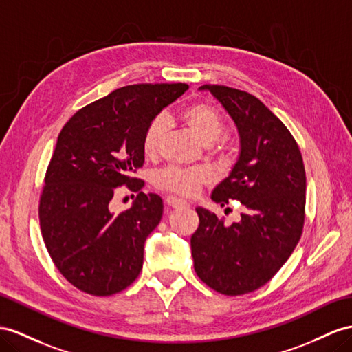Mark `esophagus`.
I'll use <instances>...</instances> for the list:
<instances>
[{"mask_svg":"<svg viewBox=\"0 0 352 352\" xmlns=\"http://www.w3.org/2000/svg\"><path fill=\"white\" fill-rule=\"evenodd\" d=\"M165 201L169 206H173V208H179V206H187L188 205L184 199H182V197H177V196H166Z\"/></svg>","mask_w":352,"mask_h":352,"instance_id":"34e87169","label":"esophagus"}]
</instances>
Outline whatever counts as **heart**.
Returning <instances> with one entry per match:
<instances>
[{
  "mask_svg": "<svg viewBox=\"0 0 352 352\" xmlns=\"http://www.w3.org/2000/svg\"><path fill=\"white\" fill-rule=\"evenodd\" d=\"M182 120L186 123L195 137L205 146L217 141L224 131L223 114L208 102H193L183 108L179 113ZM166 123L164 117H155L142 137V151L147 157L157 155L160 142L164 140ZM211 179V170L204 166H168L157 170L153 177V183L164 190L178 193L183 196H193L201 190V187Z\"/></svg>",
  "mask_w": 352,
  "mask_h": 352,
  "instance_id": "b5f03b06",
  "label": "heart"
}]
</instances>
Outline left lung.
I'll list each match as a JSON object with an SVG mask.
<instances>
[{"mask_svg": "<svg viewBox=\"0 0 352 352\" xmlns=\"http://www.w3.org/2000/svg\"><path fill=\"white\" fill-rule=\"evenodd\" d=\"M201 90L219 99L235 122L241 151L211 199L244 205L241 221L226 226L197 206L192 235L195 270L212 290L239 296L265 285L292 256L305 223L306 175L302 153L285 124L248 92L219 85Z\"/></svg>", "mask_w": 352, "mask_h": 352, "instance_id": "obj_1", "label": "left lung"}]
</instances>
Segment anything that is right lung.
Instances as JSON below:
<instances>
[{
    "label": "right lung",
    "mask_w": 352,
    "mask_h": 352,
    "mask_svg": "<svg viewBox=\"0 0 352 352\" xmlns=\"http://www.w3.org/2000/svg\"><path fill=\"white\" fill-rule=\"evenodd\" d=\"M187 89L124 86L83 107L62 128L38 217L53 263L78 290L111 296L140 275L144 244L160 223L164 202L140 192L129 210L114 213L111 199L116 186L141 190L144 182L132 175L144 165V132Z\"/></svg>",
    "instance_id": "right-lung-1"
}]
</instances>
